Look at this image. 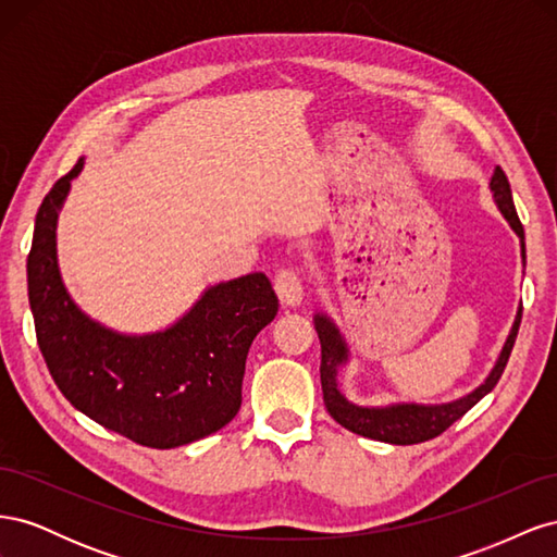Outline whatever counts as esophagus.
<instances>
[{
  "mask_svg": "<svg viewBox=\"0 0 557 557\" xmlns=\"http://www.w3.org/2000/svg\"><path fill=\"white\" fill-rule=\"evenodd\" d=\"M274 290L281 299L283 307H299L305 288H301V278L295 269H283L274 278Z\"/></svg>",
  "mask_w": 557,
  "mask_h": 557,
  "instance_id": "1",
  "label": "esophagus"
}]
</instances>
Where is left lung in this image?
<instances>
[{"mask_svg":"<svg viewBox=\"0 0 557 557\" xmlns=\"http://www.w3.org/2000/svg\"><path fill=\"white\" fill-rule=\"evenodd\" d=\"M491 190L499 211L504 213V218H507L509 225L520 237V252H522V260H525V232H522L520 218L513 207L511 185L507 174L502 172V166H495V174L491 178ZM520 318H522V305L516 313L509 339L504 344L491 376H487L476 391H471L469 395L448 404H430V407H425V404H391V407L374 409V407H358V404H350L339 393V387H336V372H339V367L348 360V348L332 320L327 315L318 313L313 320H315V332L320 339V383H323L325 407L342 428L356 432L360 436H367V440L397 444V446H409V444L434 440V436L446 432L455 420H460L476 401H481L497 385L513 350Z\"/></svg>","mask_w":557,"mask_h":557,"instance_id":"1","label":"left lung"}]
</instances>
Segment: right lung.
Instances as JSON below:
<instances>
[{"label":"right lung","mask_w":557,"mask_h":557,"mask_svg":"<svg viewBox=\"0 0 557 557\" xmlns=\"http://www.w3.org/2000/svg\"><path fill=\"white\" fill-rule=\"evenodd\" d=\"M83 160L44 197L27 256L37 342L60 393L102 428L148 448H176L225 428L242 407L248 348L274 320L264 274L209 288L176 325L127 336L95 323L64 290L55 223Z\"/></svg>","instance_id":"obj_1"}]
</instances>
